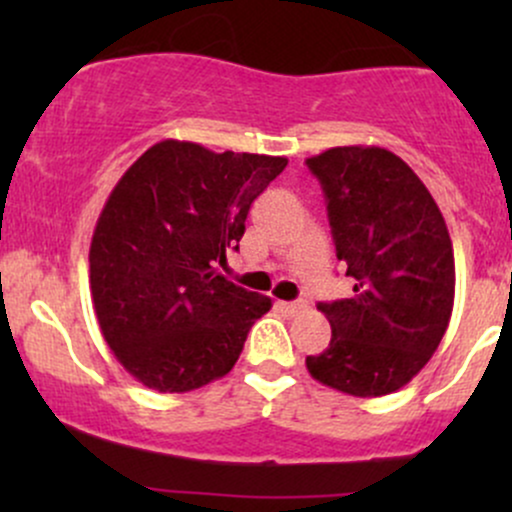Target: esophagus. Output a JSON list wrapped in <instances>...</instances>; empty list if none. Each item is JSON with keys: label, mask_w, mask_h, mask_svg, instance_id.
<instances>
[{"label": "esophagus", "mask_w": 512, "mask_h": 512, "mask_svg": "<svg viewBox=\"0 0 512 512\" xmlns=\"http://www.w3.org/2000/svg\"><path fill=\"white\" fill-rule=\"evenodd\" d=\"M279 308L286 310V313L296 315V313H301V310L308 308V303L305 301H279Z\"/></svg>", "instance_id": "34e87169"}]
</instances>
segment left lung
Listing matches in <instances>:
<instances>
[{
    "label": "left lung",
    "instance_id": "8db88e82",
    "mask_svg": "<svg viewBox=\"0 0 512 512\" xmlns=\"http://www.w3.org/2000/svg\"><path fill=\"white\" fill-rule=\"evenodd\" d=\"M327 199L337 260L354 293L320 303L332 325L305 358L322 385L354 397L399 390L438 349L455 301V257L436 199L402 158L380 146H334L305 158Z\"/></svg>",
    "mask_w": 512,
    "mask_h": 512
}]
</instances>
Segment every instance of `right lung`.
Here are the masks:
<instances>
[{"label": "right lung", "mask_w": 512, "mask_h": 512, "mask_svg": "<svg viewBox=\"0 0 512 512\" xmlns=\"http://www.w3.org/2000/svg\"><path fill=\"white\" fill-rule=\"evenodd\" d=\"M284 156L166 139L122 175L98 216L91 296L117 361L158 392H190L236 366L272 298L216 272Z\"/></svg>", "instance_id": "right-lung-1"}]
</instances>
